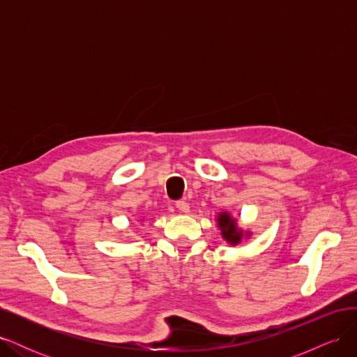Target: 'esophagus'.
I'll return each mask as SVG.
<instances>
[{"instance_id": "esophagus-1", "label": "esophagus", "mask_w": 357, "mask_h": 357, "mask_svg": "<svg viewBox=\"0 0 357 357\" xmlns=\"http://www.w3.org/2000/svg\"><path fill=\"white\" fill-rule=\"evenodd\" d=\"M176 208L180 213H189V204L185 199H180V201L176 202Z\"/></svg>"}]
</instances>
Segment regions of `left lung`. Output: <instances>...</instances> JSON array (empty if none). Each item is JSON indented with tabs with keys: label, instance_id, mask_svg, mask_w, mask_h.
<instances>
[{
	"label": "left lung",
	"instance_id": "obj_1",
	"mask_svg": "<svg viewBox=\"0 0 357 357\" xmlns=\"http://www.w3.org/2000/svg\"><path fill=\"white\" fill-rule=\"evenodd\" d=\"M219 226L222 229L223 238L228 240L231 244H236L241 241V232L236 229V223L228 213L219 215Z\"/></svg>",
	"mask_w": 357,
	"mask_h": 357
}]
</instances>
